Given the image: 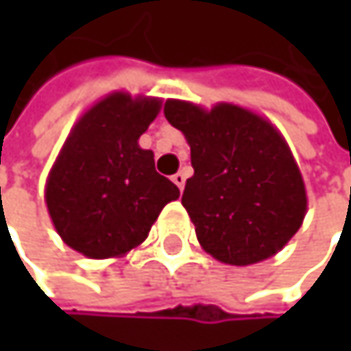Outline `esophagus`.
<instances>
[{
    "label": "esophagus",
    "mask_w": 351,
    "mask_h": 351,
    "mask_svg": "<svg viewBox=\"0 0 351 351\" xmlns=\"http://www.w3.org/2000/svg\"><path fill=\"white\" fill-rule=\"evenodd\" d=\"M184 180H186V176H184V173H176V175H173V182H175L176 186L182 191L184 189Z\"/></svg>",
    "instance_id": "esophagus-1"
}]
</instances>
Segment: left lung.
<instances>
[{
  "label": "left lung",
  "instance_id": "left-lung-1",
  "mask_svg": "<svg viewBox=\"0 0 351 351\" xmlns=\"http://www.w3.org/2000/svg\"><path fill=\"white\" fill-rule=\"evenodd\" d=\"M165 117L191 146L182 205L203 250L234 266L276 254L301 228L307 195L274 125L230 104L205 111L167 101Z\"/></svg>",
  "mask_w": 351,
  "mask_h": 351
}]
</instances>
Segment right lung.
I'll use <instances>...</instances> for the list:
<instances>
[{"label": "right lung", "mask_w": 351, "mask_h": 351, "mask_svg": "<svg viewBox=\"0 0 351 351\" xmlns=\"http://www.w3.org/2000/svg\"><path fill=\"white\" fill-rule=\"evenodd\" d=\"M160 109L158 99L113 93L71 132L48 182L46 205L60 238L89 258L125 254L142 244L178 186L154 169L138 138Z\"/></svg>", "instance_id": "right-lung-1"}]
</instances>
